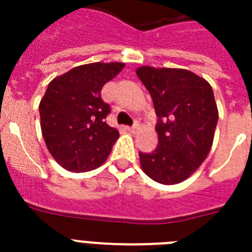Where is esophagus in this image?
I'll list each match as a JSON object with an SVG mask.
<instances>
[{"label":"esophagus","instance_id":"1","mask_svg":"<svg viewBox=\"0 0 252 252\" xmlns=\"http://www.w3.org/2000/svg\"><path fill=\"white\" fill-rule=\"evenodd\" d=\"M126 129L128 130L129 133L136 134V133H137V132H138V129H140V126H138V124H134L133 126H126Z\"/></svg>","mask_w":252,"mask_h":252}]
</instances>
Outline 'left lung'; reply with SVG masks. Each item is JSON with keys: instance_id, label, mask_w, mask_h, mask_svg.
<instances>
[{"instance_id": "8db88e82", "label": "left lung", "mask_w": 252, "mask_h": 252, "mask_svg": "<svg viewBox=\"0 0 252 252\" xmlns=\"http://www.w3.org/2000/svg\"><path fill=\"white\" fill-rule=\"evenodd\" d=\"M136 74L152 95L158 116V146L140 152L142 171L154 182L178 184L200 167L211 152L219 120L212 86L191 70L140 66Z\"/></svg>"}]
</instances>
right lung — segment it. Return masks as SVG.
Returning <instances> with one entry per match:
<instances>
[{
    "label": "right lung",
    "mask_w": 252,
    "mask_h": 252,
    "mask_svg": "<svg viewBox=\"0 0 252 252\" xmlns=\"http://www.w3.org/2000/svg\"><path fill=\"white\" fill-rule=\"evenodd\" d=\"M124 65H80L49 82L39 103L41 134L51 156L65 170L91 171L110 156L119 130L104 122L110 106L102 100L100 91Z\"/></svg>",
    "instance_id": "add662e5"
}]
</instances>
